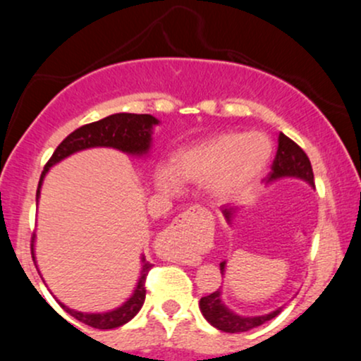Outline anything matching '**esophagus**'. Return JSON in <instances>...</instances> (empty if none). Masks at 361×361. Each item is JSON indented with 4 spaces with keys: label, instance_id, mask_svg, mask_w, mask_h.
Masks as SVG:
<instances>
[{
    "label": "esophagus",
    "instance_id": "obj_1",
    "mask_svg": "<svg viewBox=\"0 0 361 361\" xmlns=\"http://www.w3.org/2000/svg\"><path fill=\"white\" fill-rule=\"evenodd\" d=\"M198 212H200V210H198ZM188 226H190V212H185V214L178 215L175 221L169 224L168 229L164 231V233H161L159 241H168V239H171L173 235H176V234H180V233H188ZM175 255L176 256H185L183 247L176 250Z\"/></svg>",
    "mask_w": 361,
    "mask_h": 361
}]
</instances>
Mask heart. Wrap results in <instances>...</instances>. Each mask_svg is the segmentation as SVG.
<instances>
[{"label": "heart", "mask_w": 361, "mask_h": 361, "mask_svg": "<svg viewBox=\"0 0 361 361\" xmlns=\"http://www.w3.org/2000/svg\"><path fill=\"white\" fill-rule=\"evenodd\" d=\"M271 156L268 137L258 132H226L193 144L173 156L168 171L156 173V188L175 193L176 181L210 183L219 200H231L255 183Z\"/></svg>", "instance_id": "b5f03b06"}]
</instances>
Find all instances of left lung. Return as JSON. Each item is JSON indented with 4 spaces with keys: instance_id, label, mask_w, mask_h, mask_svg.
Instances as JSON below:
<instances>
[{
    "instance_id": "1",
    "label": "left lung",
    "mask_w": 361,
    "mask_h": 361,
    "mask_svg": "<svg viewBox=\"0 0 361 361\" xmlns=\"http://www.w3.org/2000/svg\"><path fill=\"white\" fill-rule=\"evenodd\" d=\"M280 178H300V180L307 181L310 186H314V173L307 154L292 139L281 134V132L279 134V149H276L275 161L271 164V171L264 178V183H273V181L280 180ZM238 209L239 207L233 205L222 207V214L227 222H233V217L238 214ZM221 273L222 275L226 273V261L221 263ZM281 309L283 307H279L270 314H264V316H239V314L233 312L224 304L221 288H217L210 295H205L200 299L202 316L214 327H217L219 331H224V333H244V331H250L252 327H258L267 321H271L273 317L279 316Z\"/></svg>"
}]
</instances>
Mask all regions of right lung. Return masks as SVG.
Listing matches in <instances>:
<instances>
[{
  "label": "right lung",
  "instance_id": "add662e5",
  "mask_svg": "<svg viewBox=\"0 0 361 361\" xmlns=\"http://www.w3.org/2000/svg\"><path fill=\"white\" fill-rule=\"evenodd\" d=\"M157 123L159 120L147 114H114L110 117L98 120V122L76 128L57 146L49 163L45 164L42 175H40L39 188H37V202L40 198L44 178L54 164L61 163L62 159L74 152L91 147H114L130 156H146L151 149L152 128ZM32 258L35 261V238H32ZM140 261H142V268H140L137 285H135L132 295L120 307L109 310V312H80V310L69 309L68 305L59 302L61 307L66 309V312L71 314L74 319L91 327H97V329H114V327L123 326L139 312L146 300V276L152 264L146 261L144 256Z\"/></svg>",
  "mask_w": 361,
  "mask_h": 361
}]
</instances>
